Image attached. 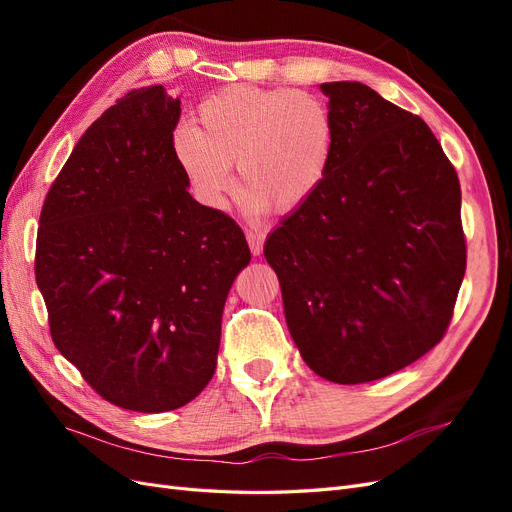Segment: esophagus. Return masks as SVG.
I'll list each match as a JSON object with an SVG mask.
<instances>
[{
    "instance_id": "1",
    "label": "esophagus",
    "mask_w": 512,
    "mask_h": 512,
    "mask_svg": "<svg viewBox=\"0 0 512 512\" xmlns=\"http://www.w3.org/2000/svg\"><path fill=\"white\" fill-rule=\"evenodd\" d=\"M247 243H250V250L254 256L262 254V245H265V235L258 230H247Z\"/></svg>"
}]
</instances>
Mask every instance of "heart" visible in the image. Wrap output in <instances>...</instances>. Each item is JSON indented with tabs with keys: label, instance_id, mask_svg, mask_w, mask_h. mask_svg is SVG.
Returning <instances> with one entry per match:
<instances>
[{
	"label": "heart",
	"instance_id": "obj_1",
	"mask_svg": "<svg viewBox=\"0 0 512 512\" xmlns=\"http://www.w3.org/2000/svg\"><path fill=\"white\" fill-rule=\"evenodd\" d=\"M335 121L327 102L292 89L232 85L196 108V126L181 123L173 156L200 203L224 209L235 190L232 162L250 211H294L327 177Z\"/></svg>",
	"mask_w": 512,
	"mask_h": 512
}]
</instances>
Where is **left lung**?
Instances as JSON below:
<instances>
[{
  "instance_id": "8db88e82",
  "label": "left lung",
  "mask_w": 512,
  "mask_h": 512,
  "mask_svg": "<svg viewBox=\"0 0 512 512\" xmlns=\"http://www.w3.org/2000/svg\"><path fill=\"white\" fill-rule=\"evenodd\" d=\"M335 147L320 190L265 258L303 361L337 384L391 376L440 344L466 273L457 170L427 123L354 83H322Z\"/></svg>"
}]
</instances>
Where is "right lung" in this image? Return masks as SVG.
<instances>
[{"mask_svg": "<svg viewBox=\"0 0 512 512\" xmlns=\"http://www.w3.org/2000/svg\"><path fill=\"white\" fill-rule=\"evenodd\" d=\"M179 115L162 85L106 108L46 194L36 241L57 350L100 397L149 414L213 378L228 290L252 258L239 224L190 196Z\"/></svg>", "mask_w": 512, "mask_h": 512, "instance_id": "add662e5", "label": "right lung"}]
</instances>
